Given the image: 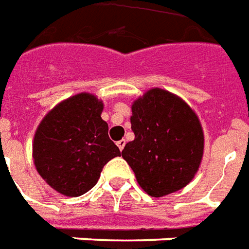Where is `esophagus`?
Listing matches in <instances>:
<instances>
[{"instance_id":"esophagus-1","label":"esophagus","mask_w":249,"mask_h":249,"mask_svg":"<svg viewBox=\"0 0 249 249\" xmlns=\"http://www.w3.org/2000/svg\"><path fill=\"white\" fill-rule=\"evenodd\" d=\"M117 146L119 147V150L122 151L123 148H124V146H126V141H124V139H122V141H118Z\"/></svg>"}]
</instances>
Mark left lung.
<instances>
[{
    "label": "left lung",
    "instance_id": "8db88e82",
    "mask_svg": "<svg viewBox=\"0 0 249 249\" xmlns=\"http://www.w3.org/2000/svg\"><path fill=\"white\" fill-rule=\"evenodd\" d=\"M135 139L122 151L139 186L154 197L180 190L200 166L204 137L196 114L180 98L152 89L131 107Z\"/></svg>",
    "mask_w": 249,
    "mask_h": 249
}]
</instances>
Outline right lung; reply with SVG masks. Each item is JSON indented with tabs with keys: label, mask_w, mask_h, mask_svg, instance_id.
Instances as JSON below:
<instances>
[{
	"label": "right lung",
	"mask_w": 249,
	"mask_h": 249,
	"mask_svg": "<svg viewBox=\"0 0 249 249\" xmlns=\"http://www.w3.org/2000/svg\"><path fill=\"white\" fill-rule=\"evenodd\" d=\"M103 103L82 92L53 108L39 123L33 144L38 174L66 196H81L95 186L102 168L121 151L108 138Z\"/></svg>",
	"instance_id": "obj_1"
}]
</instances>
